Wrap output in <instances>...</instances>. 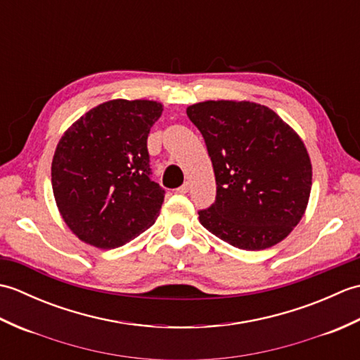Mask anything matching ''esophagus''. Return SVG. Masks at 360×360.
<instances>
[{
	"instance_id": "34e87169",
	"label": "esophagus",
	"mask_w": 360,
	"mask_h": 360,
	"mask_svg": "<svg viewBox=\"0 0 360 360\" xmlns=\"http://www.w3.org/2000/svg\"><path fill=\"white\" fill-rule=\"evenodd\" d=\"M178 192H179V193H187V192H188V182H184V184H182V186L178 188Z\"/></svg>"
}]
</instances>
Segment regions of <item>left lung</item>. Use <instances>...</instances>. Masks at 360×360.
I'll return each instance as SVG.
<instances>
[{
    "label": "left lung",
    "instance_id": "1",
    "mask_svg": "<svg viewBox=\"0 0 360 360\" xmlns=\"http://www.w3.org/2000/svg\"><path fill=\"white\" fill-rule=\"evenodd\" d=\"M200 129L217 181V200L200 223L233 248L263 250L300 223L312 186L300 139L264 105L207 101L187 108Z\"/></svg>",
    "mask_w": 360,
    "mask_h": 360
}]
</instances>
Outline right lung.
<instances>
[{
    "label": "right lung",
    "instance_id": "add662e5",
    "mask_svg": "<svg viewBox=\"0 0 360 360\" xmlns=\"http://www.w3.org/2000/svg\"><path fill=\"white\" fill-rule=\"evenodd\" d=\"M162 110L155 101L116 98L89 110L62 136L52 190L79 240L114 249L155 224L165 192L150 178L147 139Z\"/></svg>",
    "mask_w": 360,
    "mask_h": 360
}]
</instances>
